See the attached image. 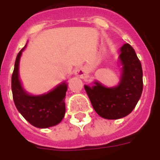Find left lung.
Wrapping results in <instances>:
<instances>
[{"label": "left lung", "mask_w": 160, "mask_h": 160, "mask_svg": "<svg viewBox=\"0 0 160 160\" xmlns=\"http://www.w3.org/2000/svg\"><path fill=\"white\" fill-rule=\"evenodd\" d=\"M120 59L123 67L118 87L107 88L97 81L92 87H84L95 111L105 119H119L131 113L143 90L141 63L130 44L121 48Z\"/></svg>", "instance_id": "left-lung-1"}]
</instances>
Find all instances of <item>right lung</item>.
I'll return each mask as SVG.
<instances>
[{"instance_id":"right-lung-1","label":"right lung","mask_w":160,"mask_h":160,"mask_svg":"<svg viewBox=\"0 0 160 160\" xmlns=\"http://www.w3.org/2000/svg\"><path fill=\"white\" fill-rule=\"evenodd\" d=\"M22 49L17 55L12 74V98L17 110L30 123L40 128L55 126L65 115V97L68 87L65 83L41 96H31L23 90L19 79V58Z\"/></svg>"}]
</instances>
